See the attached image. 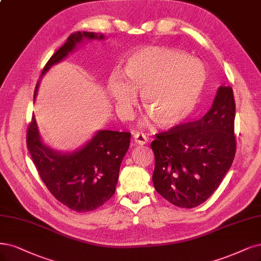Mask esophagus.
Returning <instances> with one entry per match:
<instances>
[{
  "label": "esophagus",
  "mask_w": 261,
  "mask_h": 261,
  "mask_svg": "<svg viewBox=\"0 0 261 261\" xmlns=\"http://www.w3.org/2000/svg\"><path fill=\"white\" fill-rule=\"evenodd\" d=\"M134 142L136 143V145L143 146L148 142V138L145 136V135H142L140 133H135L134 134Z\"/></svg>",
  "instance_id": "obj_1"
}]
</instances>
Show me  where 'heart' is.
<instances>
[{
    "mask_svg": "<svg viewBox=\"0 0 261 261\" xmlns=\"http://www.w3.org/2000/svg\"><path fill=\"white\" fill-rule=\"evenodd\" d=\"M207 77L201 60L178 49L147 46L125 58L122 72L113 71L107 91L123 112L136 102V92L141 91L142 106L152 119L160 127L172 128L194 112Z\"/></svg>",
    "mask_w": 261,
    "mask_h": 261,
    "instance_id": "1",
    "label": "heart"
}]
</instances>
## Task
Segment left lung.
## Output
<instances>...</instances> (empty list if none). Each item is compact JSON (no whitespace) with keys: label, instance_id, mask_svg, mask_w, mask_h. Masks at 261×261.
<instances>
[{"label":"left lung","instance_id":"obj_1","mask_svg":"<svg viewBox=\"0 0 261 261\" xmlns=\"http://www.w3.org/2000/svg\"><path fill=\"white\" fill-rule=\"evenodd\" d=\"M236 102L230 86H219L203 118L156 135L151 148L156 192L184 208L204 203L216 191L236 155Z\"/></svg>","mask_w":261,"mask_h":261}]
</instances>
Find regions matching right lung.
I'll use <instances>...</instances> for the list:
<instances>
[{
    "label": "right lung",
    "instance_id": "add662e5",
    "mask_svg": "<svg viewBox=\"0 0 261 261\" xmlns=\"http://www.w3.org/2000/svg\"><path fill=\"white\" fill-rule=\"evenodd\" d=\"M105 40L103 34L74 32L50 57L41 76L85 41ZM40 82L34 91V100ZM130 134L100 129L82 147L61 152L43 142L35 116L27 134V147L49 192L70 210L82 213L100 207L115 192L120 166L129 148Z\"/></svg>",
    "mask_w": 261,
    "mask_h": 261
}]
</instances>
